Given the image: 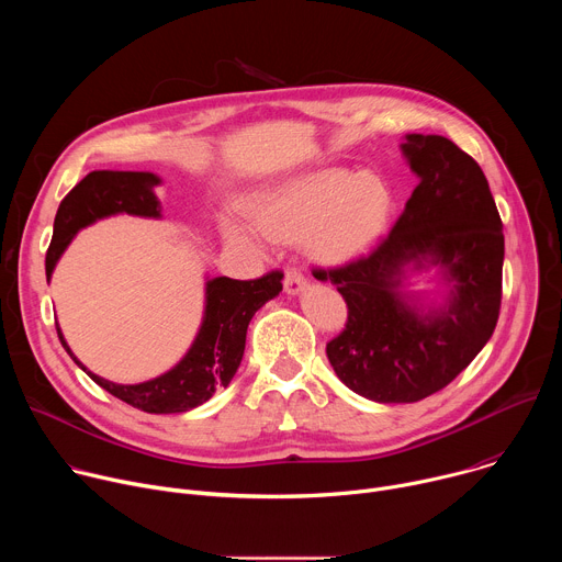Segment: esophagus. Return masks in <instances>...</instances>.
<instances>
[{"label":"esophagus","instance_id":"esophagus-1","mask_svg":"<svg viewBox=\"0 0 562 562\" xmlns=\"http://www.w3.org/2000/svg\"><path fill=\"white\" fill-rule=\"evenodd\" d=\"M304 286H306L304 273H302L300 269H295V267H289V269H286V276H284V291H286L289 295H297Z\"/></svg>","mask_w":562,"mask_h":562}]
</instances>
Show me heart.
Returning <instances> with one entry per match:
<instances>
[{"mask_svg":"<svg viewBox=\"0 0 562 562\" xmlns=\"http://www.w3.org/2000/svg\"><path fill=\"white\" fill-rule=\"evenodd\" d=\"M260 226L228 222L235 243L260 245L265 233L278 239H302L313 233L311 249L327 262H347L367 254L384 231L391 193L375 176L327 169L282 184L254 206Z\"/></svg>","mask_w":562,"mask_h":562,"instance_id":"b5f03b06","label":"heart"}]
</instances>
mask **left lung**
<instances>
[{
    "instance_id": "8db88e82",
    "label": "left lung",
    "mask_w": 562,
    "mask_h": 562,
    "mask_svg": "<svg viewBox=\"0 0 562 562\" xmlns=\"http://www.w3.org/2000/svg\"><path fill=\"white\" fill-rule=\"evenodd\" d=\"M420 178L393 228L364 256L331 269L347 325L327 342L338 378L373 403H418L445 389L492 338L503 300V222L475 159L442 135H407ZM407 263H438L445 307L418 314L396 291Z\"/></svg>"
}]
</instances>
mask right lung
<instances>
[{
    "mask_svg": "<svg viewBox=\"0 0 562 562\" xmlns=\"http://www.w3.org/2000/svg\"><path fill=\"white\" fill-rule=\"evenodd\" d=\"M157 184V176L139 171H93L75 184L55 215L53 239L46 251V278L50 280L59 256L79 228L115 213L159 217V202L153 193ZM282 271H269L256 280H209L204 319L189 353L165 375L142 384H115L91 373L72 356L59 327L57 336L75 364L126 405L146 414H184L206 403L215 389L228 386L243 362L251 317L282 291Z\"/></svg>",
    "mask_w": 562,
    "mask_h": 562,
    "instance_id": "obj_1",
    "label": "right lung"
}]
</instances>
